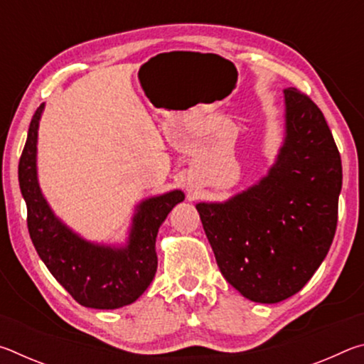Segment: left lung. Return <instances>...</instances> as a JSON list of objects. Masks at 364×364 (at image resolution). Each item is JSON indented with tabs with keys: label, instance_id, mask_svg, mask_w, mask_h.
I'll use <instances>...</instances> for the list:
<instances>
[{
	"label": "left lung",
	"instance_id": "8db88e82",
	"mask_svg": "<svg viewBox=\"0 0 364 364\" xmlns=\"http://www.w3.org/2000/svg\"><path fill=\"white\" fill-rule=\"evenodd\" d=\"M284 101L286 138L268 175L223 204L196 205L221 274L258 304L297 294L337 228L342 162L328 122L297 88Z\"/></svg>",
	"mask_w": 364,
	"mask_h": 364
}]
</instances>
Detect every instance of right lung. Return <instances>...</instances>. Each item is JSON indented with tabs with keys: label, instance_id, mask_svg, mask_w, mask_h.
<instances>
[{
	"label": "right lung",
	"instance_id": "obj_1",
	"mask_svg": "<svg viewBox=\"0 0 364 364\" xmlns=\"http://www.w3.org/2000/svg\"><path fill=\"white\" fill-rule=\"evenodd\" d=\"M43 104L30 122L19 160V186L27 204L30 239L46 268L80 305L114 310L133 304L157 271L156 237L171 208L184 200L181 191L141 202L125 247L91 244L56 218L36 180V138Z\"/></svg>",
	"mask_w": 364,
	"mask_h": 364
}]
</instances>
